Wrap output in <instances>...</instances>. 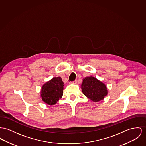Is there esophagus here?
<instances>
[{"label":"esophagus","mask_w":146,"mask_h":146,"mask_svg":"<svg viewBox=\"0 0 146 146\" xmlns=\"http://www.w3.org/2000/svg\"><path fill=\"white\" fill-rule=\"evenodd\" d=\"M70 84H76L77 83V81L76 80H75L74 81H72V82H69Z\"/></svg>","instance_id":"34e87169"}]
</instances>
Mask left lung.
<instances>
[{"label": "left lung", "mask_w": 146, "mask_h": 146, "mask_svg": "<svg viewBox=\"0 0 146 146\" xmlns=\"http://www.w3.org/2000/svg\"><path fill=\"white\" fill-rule=\"evenodd\" d=\"M81 89L83 94L94 102L103 100L107 94V87L105 84L92 76L83 79Z\"/></svg>", "instance_id": "left-lung-1"}]
</instances>
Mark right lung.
<instances>
[{"mask_svg":"<svg viewBox=\"0 0 146 146\" xmlns=\"http://www.w3.org/2000/svg\"><path fill=\"white\" fill-rule=\"evenodd\" d=\"M63 89L64 82L61 77L52 78L41 88L42 100L49 105L56 104L63 95Z\"/></svg>","mask_w":146,"mask_h":146,"instance_id":"1","label":"right lung"}]
</instances>
